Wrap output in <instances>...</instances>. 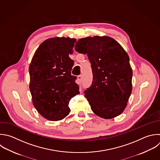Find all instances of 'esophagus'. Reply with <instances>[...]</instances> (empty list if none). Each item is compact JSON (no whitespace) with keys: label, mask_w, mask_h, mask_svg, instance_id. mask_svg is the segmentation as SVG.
<instances>
[{"label":"esophagus","mask_w":160,"mask_h":160,"mask_svg":"<svg viewBox=\"0 0 160 160\" xmlns=\"http://www.w3.org/2000/svg\"><path fill=\"white\" fill-rule=\"evenodd\" d=\"M78 79L79 82H82V75H79V76H78Z\"/></svg>","instance_id":"34e87169"}]
</instances>
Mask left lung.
I'll return each mask as SVG.
<instances>
[{"label": "left lung", "instance_id": "obj_1", "mask_svg": "<svg viewBox=\"0 0 160 160\" xmlns=\"http://www.w3.org/2000/svg\"><path fill=\"white\" fill-rule=\"evenodd\" d=\"M75 50L86 54L91 64L92 82L84 94L92 111L104 119L121 114L132 91V71L126 52L108 36L79 39Z\"/></svg>", "mask_w": 160, "mask_h": 160}]
</instances>
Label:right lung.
Returning a JSON list of instances; mask_svg holds the SVG:
<instances>
[{"instance_id": "add662e5", "label": "right lung", "mask_w": 160, "mask_h": 160, "mask_svg": "<svg viewBox=\"0 0 160 160\" xmlns=\"http://www.w3.org/2000/svg\"><path fill=\"white\" fill-rule=\"evenodd\" d=\"M75 39L54 38L44 41L29 66L32 102L38 112L50 121L64 118L71 110V99L79 94L76 76L71 75Z\"/></svg>"}]
</instances>
